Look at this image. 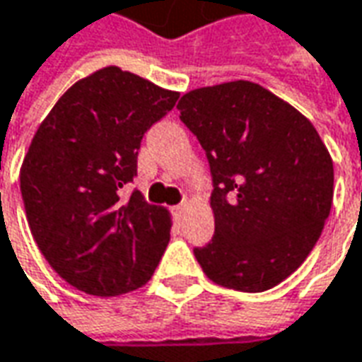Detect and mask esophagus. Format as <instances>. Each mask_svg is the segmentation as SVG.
<instances>
[{
    "label": "esophagus",
    "mask_w": 362,
    "mask_h": 362,
    "mask_svg": "<svg viewBox=\"0 0 362 362\" xmlns=\"http://www.w3.org/2000/svg\"><path fill=\"white\" fill-rule=\"evenodd\" d=\"M186 211H188V204H186V202H182V204H178V206L174 207V216L178 217V219H182V217L186 216Z\"/></svg>",
    "instance_id": "esophagus-1"
}]
</instances>
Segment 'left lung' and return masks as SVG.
I'll use <instances>...</instances> for the list:
<instances>
[{
    "mask_svg": "<svg viewBox=\"0 0 362 362\" xmlns=\"http://www.w3.org/2000/svg\"><path fill=\"white\" fill-rule=\"evenodd\" d=\"M180 119L206 151L216 235L194 249L209 280L241 292L280 284L329 217L333 163L310 119L247 80L184 93Z\"/></svg>",
    "mask_w": 362,
    "mask_h": 362,
    "instance_id": "1",
    "label": "left lung"
}]
</instances>
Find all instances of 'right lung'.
<instances>
[{"label":"right lung","instance_id":"1","mask_svg":"<svg viewBox=\"0 0 362 362\" xmlns=\"http://www.w3.org/2000/svg\"><path fill=\"white\" fill-rule=\"evenodd\" d=\"M137 74L105 66L78 80L40 123L21 166V196L37 247L86 294L146 284L170 241V214L141 192V141L178 100Z\"/></svg>","mask_w":362,"mask_h":362}]
</instances>
